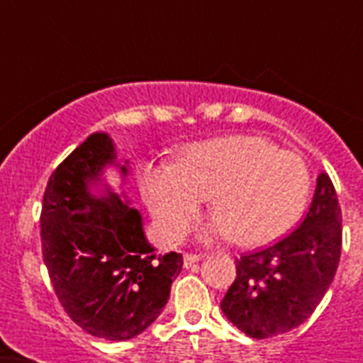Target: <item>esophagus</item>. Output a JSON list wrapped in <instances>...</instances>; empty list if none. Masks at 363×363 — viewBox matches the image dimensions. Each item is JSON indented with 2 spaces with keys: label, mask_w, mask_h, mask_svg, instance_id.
I'll list each match as a JSON object with an SVG mask.
<instances>
[{
  "label": "esophagus",
  "mask_w": 363,
  "mask_h": 363,
  "mask_svg": "<svg viewBox=\"0 0 363 363\" xmlns=\"http://www.w3.org/2000/svg\"><path fill=\"white\" fill-rule=\"evenodd\" d=\"M201 259L200 255H189V252H185L184 255V265L185 267H192L194 264H198Z\"/></svg>",
  "instance_id": "esophagus-1"
}]
</instances>
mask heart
I'll return each instance as SVG.
<instances>
[{"mask_svg": "<svg viewBox=\"0 0 363 363\" xmlns=\"http://www.w3.org/2000/svg\"><path fill=\"white\" fill-rule=\"evenodd\" d=\"M140 187L158 229L179 240L211 194L216 209L205 236L265 245L289 233L306 211L311 174L306 162L255 134L194 143L178 162L145 163Z\"/></svg>", "mask_w": 363, "mask_h": 363, "instance_id": "obj_1", "label": "heart"}]
</instances>
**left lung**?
<instances>
[{"label": "left lung", "instance_id": "8db88e82", "mask_svg": "<svg viewBox=\"0 0 363 363\" xmlns=\"http://www.w3.org/2000/svg\"><path fill=\"white\" fill-rule=\"evenodd\" d=\"M342 209L331 178L316 179L306 220L284 240L236 259V278L220 307L251 338H271L301 325L336 274Z\"/></svg>", "mask_w": 363, "mask_h": 363}]
</instances>
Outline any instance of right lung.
Here are the masks:
<instances>
[{
	"mask_svg": "<svg viewBox=\"0 0 363 363\" xmlns=\"http://www.w3.org/2000/svg\"><path fill=\"white\" fill-rule=\"evenodd\" d=\"M116 149L94 133L50 174L41 207V251L54 293L83 331L111 342L143 333L162 314L172 280L182 271L178 252L156 255L143 233L142 214L101 184ZM127 174V167H120Z\"/></svg>",
	"mask_w": 363,
	"mask_h": 363,
	"instance_id": "1",
	"label": "right lung"
}]
</instances>
